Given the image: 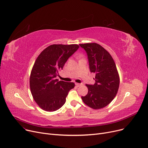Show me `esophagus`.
<instances>
[{
    "label": "esophagus",
    "instance_id": "esophagus-1",
    "mask_svg": "<svg viewBox=\"0 0 148 148\" xmlns=\"http://www.w3.org/2000/svg\"><path fill=\"white\" fill-rule=\"evenodd\" d=\"M75 85L77 86V87H80L82 85V84H79V83H75Z\"/></svg>",
    "mask_w": 148,
    "mask_h": 148
}]
</instances>
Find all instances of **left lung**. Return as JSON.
Instances as JSON below:
<instances>
[{"label":"left lung","instance_id":"8db88e82","mask_svg":"<svg viewBox=\"0 0 148 148\" xmlns=\"http://www.w3.org/2000/svg\"><path fill=\"white\" fill-rule=\"evenodd\" d=\"M79 45L87 52L90 72L95 73V83L86 84L88 93L81 98L91 108H102L114 99L118 91L120 79L116 64L109 52L100 45Z\"/></svg>","mask_w":148,"mask_h":148}]
</instances>
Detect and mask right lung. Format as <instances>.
I'll list each match as a JSON object with an SVG mask.
<instances>
[{"label":"right lung","instance_id":"right-lung-1","mask_svg":"<svg viewBox=\"0 0 148 148\" xmlns=\"http://www.w3.org/2000/svg\"><path fill=\"white\" fill-rule=\"evenodd\" d=\"M79 47L78 45H52L44 49L35 61L30 76V88L34 101L41 109L54 111L65 103L75 84L56 78Z\"/></svg>","mask_w":148,"mask_h":148}]
</instances>
